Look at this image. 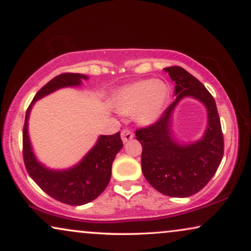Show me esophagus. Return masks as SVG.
<instances>
[{
  "label": "esophagus",
  "mask_w": 251,
  "mask_h": 251,
  "mask_svg": "<svg viewBox=\"0 0 251 251\" xmlns=\"http://www.w3.org/2000/svg\"><path fill=\"white\" fill-rule=\"evenodd\" d=\"M121 138L123 140V143H126V142H129L130 139H132L133 138V133H132L131 130L123 129L121 131Z\"/></svg>",
  "instance_id": "obj_1"
}]
</instances>
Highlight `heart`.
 I'll list each match as a JSON object with an SVG mask.
<instances>
[{
  "mask_svg": "<svg viewBox=\"0 0 251 251\" xmlns=\"http://www.w3.org/2000/svg\"><path fill=\"white\" fill-rule=\"evenodd\" d=\"M169 99V87L160 80L137 81L118 92L115 107L120 114L135 113L142 125H152L162 115Z\"/></svg>",
  "mask_w": 251,
  "mask_h": 251,
  "instance_id": "heart-1",
  "label": "heart"
}]
</instances>
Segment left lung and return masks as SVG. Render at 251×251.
I'll return each instance as SVG.
<instances>
[{"instance_id":"8db88e82","label":"left lung","mask_w":251,"mask_h":251,"mask_svg":"<svg viewBox=\"0 0 251 251\" xmlns=\"http://www.w3.org/2000/svg\"><path fill=\"white\" fill-rule=\"evenodd\" d=\"M175 82L176 99L155 123L136 130L143 147L142 170L146 180L160 193L187 198L201 191L217 171L224 155L217 106L203 84L179 66L164 68ZM185 97H193L207 107L208 126L204 137L191 144H178L170 130L171 115Z\"/></svg>"}]
</instances>
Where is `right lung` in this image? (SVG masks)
<instances>
[{"label": "right lung", "instance_id": "right-lung-1", "mask_svg": "<svg viewBox=\"0 0 251 251\" xmlns=\"http://www.w3.org/2000/svg\"><path fill=\"white\" fill-rule=\"evenodd\" d=\"M88 76L77 73H63L37 91L26 112L23 129V156L27 173L32 179L54 200L65 204L81 205L98 198L109 183L112 163L122 149L120 132L100 136L80 163L68 170H50L41 164L34 155L28 137V116L34 102L40 98L65 87H75Z\"/></svg>", "mask_w": 251, "mask_h": 251}]
</instances>
